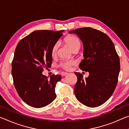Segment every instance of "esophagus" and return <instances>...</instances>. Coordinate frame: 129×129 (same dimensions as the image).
Returning <instances> with one entry per match:
<instances>
[{
	"label": "esophagus",
	"mask_w": 129,
	"mask_h": 129,
	"mask_svg": "<svg viewBox=\"0 0 129 129\" xmlns=\"http://www.w3.org/2000/svg\"><path fill=\"white\" fill-rule=\"evenodd\" d=\"M67 74H68V73L67 72H62L61 73V75L62 76H66Z\"/></svg>",
	"instance_id": "obj_1"
}]
</instances>
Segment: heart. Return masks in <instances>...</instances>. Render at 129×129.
<instances>
[{"label": "heart", "mask_w": 129, "mask_h": 129, "mask_svg": "<svg viewBox=\"0 0 129 129\" xmlns=\"http://www.w3.org/2000/svg\"><path fill=\"white\" fill-rule=\"evenodd\" d=\"M64 41L65 43L70 47V48L73 51L76 49H79L80 48V42L76 37L73 35H69L67 36L64 39ZM58 48V44L57 43L53 46L51 51V54L52 57H55L57 54V51ZM76 64V62L73 60H68L63 61L61 63V67L66 70H70L71 67L72 65Z\"/></svg>", "instance_id": "obj_1"}]
</instances>
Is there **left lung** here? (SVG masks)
I'll return each instance as SVG.
<instances>
[{"label":"left lung","mask_w":129,"mask_h":129,"mask_svg":"<svg viewBox=\"0 0 129 129\" xmlns=\"http://www.w3.org/2000/svg\"><path fill=\"white\" fill-rule=\"evenodd\" d=\"M75 34L82 41L84 59L79 68L89 72L83 75L75 72L76 99L89 107L99 106L109 99L115 90L120 72V61L111 39L104 33L91 27L76 28L68 32Z\"/></svg>","instance_id":"left-lung-1"}]
</instances>
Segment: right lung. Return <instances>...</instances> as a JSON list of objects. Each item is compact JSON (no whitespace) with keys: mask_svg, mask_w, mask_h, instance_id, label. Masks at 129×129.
Here are the masks:
<instances>
[{"mask_svg":"<svg viewBox=\"0 0 129 129\" xmlns=\"http://www.w3.org/2000/svg\"><path fill=\"white\" fill-rule=\"evenodd\" d=\"M61 31L36 30L18 42L12 62V76L17 91L30 106L45 107L56 98L55 87L61 79L42 74L52 62V49L62 36Z\"/></svg>","mask_w":129,"mask_h":129,"instance_id":"obj_1","label":"right lung"}]
</instances>
